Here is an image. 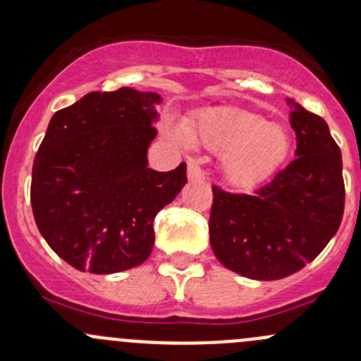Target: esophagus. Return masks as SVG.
<instances>
[{"label": "esophagus", "mask_w": 361, "mask_h": 361, "mask_svg": "<svg viewBox=\"0 0 361 361\" xmlns=\"http://www.w3.org/2000/svg\"><path fill=\"white\" fill-rule=\"evenodd\" d=\"M187 176H188V180H192V181H195V180H204V171L201 169V166H199L197 160H194V159L188 160Z\"/></svg>", "instance_id": "esophagus-1"}]
</instances>
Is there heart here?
<instances>
[{"mask_svg": "<svg viewBox=\"0 0 361 361\" xmlns=\"http://www.w3.org/2000/svg\"><path fill=\"white\" fill-rule=\"evenodd\" d=\"M195 145L221 154V171L228 183L251 187L288 157L292 137L285 126L265 122L260 113L248 110L204 111L185 129Z\"/></svg>", "mask_w": 361, "mask_h": 361, "instance_id": "heart-1", "label": "heart"}]
</instances>
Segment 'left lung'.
<instances>
[{
  "mask_svg": "<svg viewBox=\"0 0 361 361\" xmlns=\"http://www.w3.org/2000/svg\"><path fill=\"white\" fill-rule=\"evenodd\" d=\"M295 159L253 194L213 187L209 241L231 271L258 281L281 279L314 260L344 214L341 148L322 116L288 99Z\"/></svg>",
  "mask_w": 361,
  "mask_h": 361,
  "instance_id": "left-lung-1",
  "label": "left lung"
}]
</instances>
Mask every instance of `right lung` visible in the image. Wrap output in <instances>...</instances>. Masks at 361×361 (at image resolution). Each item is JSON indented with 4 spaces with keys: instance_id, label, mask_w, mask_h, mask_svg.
<instances>
[{
    "instance_id": "right-lung-1",
    "label": "right lung",
    "mask_w": 361,
    "mask_h": 361,
    "mask_svg": "<svg viewBox=\"0 0 361 361\" xmlns=\"http://www.w3.org/2000/svg\"><path fill=\"white\" fill-rule=\"evenodd\" d=\"M162 97L122 87L54 113L32 164L39 234L75 269L113 274L143 264L155 214L187 183V164L159 173L147 152Z\"/></svg>"
}]
</instances>
